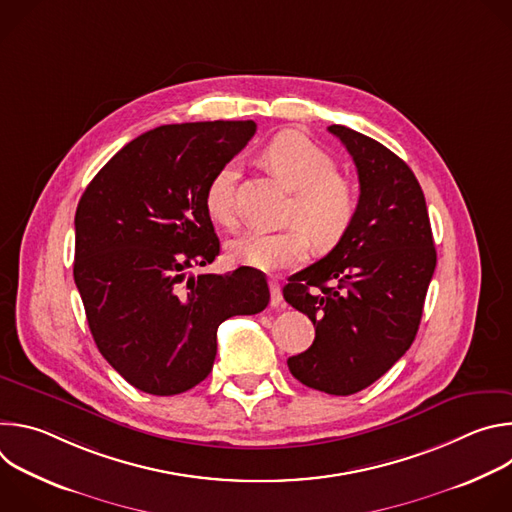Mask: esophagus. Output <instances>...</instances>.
<instances>
[{"instance_id": "obj_1", "label": "esophagus", "mask_w": 512, "mask_h": 512, "mask_svg": "<svg viewBox=\"0 0 512 512\" xmlns=\"http://www.w3.org/2000/svg\"><path fill=\"white\" fill-rule=\"evenodd\" d=\"M269 289H271V306L281 308L283 306V296H281V287L277 279H269Z\"/></svg>"}]
</instances>
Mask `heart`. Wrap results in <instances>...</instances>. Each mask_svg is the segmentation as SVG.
Returning a JSON list of instances; mask_svg holds the SVG:
<instances>
[{"label": "heart", "mask_w": 512, "mask_h": 512, "mask_svg": "<svg viewBox=\"0 0 512 512\" xmlns=\"http://www.w3.org/2000/svg\"><path fill=\"white\" fill-rule=\"evenodd\" d=\"M263 162L296 190L287 210V225L296 227L281 233H245L229 243V257L259 271H279L306 259L310 239L320 251L334 249L348 235L358 214V192L348 178L336 174L334 158L306 135L283 131L267 143ZM235 180L237 166L225 164L204 192L206 212L223 227H233L237 221Z\"/></svg>", "instance_id": "b5f03b06"}]
</instances>
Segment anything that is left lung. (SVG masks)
<instances>
[{"label":"left lung","mask_w":512,"mask_h":512,"mask_svg":"<svg viewBox=\"0 0 512 512\" xmlns=\"http://www.w3.org/2000/svg\"><path fill=\"white\" fill-rule=\"evenodd\" d=\"M354 160L358 214L348 235L320 261L291 275L283 298L306 314L314 344L287 358L310 389L352 395L381 379L415 340L435 247L423 190L383 143L330 125Z\"/></svg>","instance_id":"left-lung-1"}]
</instances>
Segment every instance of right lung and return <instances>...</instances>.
<instances>
[{
  "mask_svg": "<svg viewBox=\"0 0 512 512\" xmlns=\"http://www.w3.org/2000/svg\"><path fill=\"white\" fill-rule=\"evenodd\" d=\"M253 121L162 125L121 148L75 214V283L99 352L135 389L178 395L208 377L216 330L269 304L261 271L188 275L221 243L204 206L210 178L253 137Z\"/></svg>",
  "mask_w": 512,
  "mask_h": 512,
  "instance_id": "1",
  "label": "right lung"
}]
</instances>
